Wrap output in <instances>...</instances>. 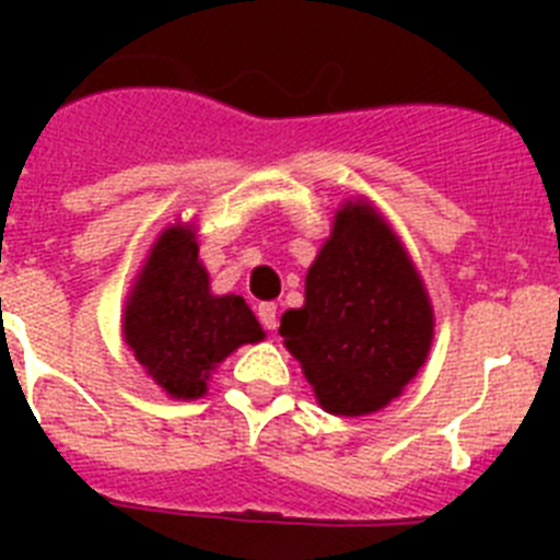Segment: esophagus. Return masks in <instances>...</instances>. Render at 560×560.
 Here are the masks:
<instances>
[{"label":"esophagus","instance_id":"esophagus-1","mask_svg":"<svg viewBox=\"0 0 560 560\" xmlns=\"http://www.w3.org/2000/svg\"><path fill=\"white\" fill-rule=\"evenodd\" d=\"M257 319H260V325H264L266 330H275L277 328V305L275 303L257 305Z\"/></svg>","mask_w":560,"mask_h":560}]
</instances>
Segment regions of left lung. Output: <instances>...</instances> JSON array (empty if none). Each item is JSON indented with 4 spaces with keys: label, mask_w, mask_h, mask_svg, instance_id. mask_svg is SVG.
Masks as SVG:
<instances>
[{
    "label": "left lung",
    "mask_w": 560,
    "mask_h": 560,
    "mask_svg": "<svg viewBox=\"0 0 560 560\" xmlns=\"http://www.w3.org/2000/svg\"><path fill=\"white\" fill-rule=\"evenodd\" d=\"M432 334V305L398 237L373 207L348 201L305 277V305L280 319L316 400L348 418L387 407L427 361Z\"/></svg>",
    "instance_id": "1"
}]
</instances>
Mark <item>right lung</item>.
Segmentation results:
<instances>
[{
  "label": "right lung",
  "mask_w": 560,
  "mask_h": 560,
  "mask_svg": "<svg viewBox=\"0 0 560 560\" xmlns=\"http://www.w3.org/2000/svg\"><path fill=\"white\" fill-rule=\"evenodd\" d=\"M128 348L173 398L207 393L210 370L264 328L244 296L210 294L190 230H167L142 266L122 323Z\"/></svg>",
  "instance_id": "add662e5"
}]
</instances>
